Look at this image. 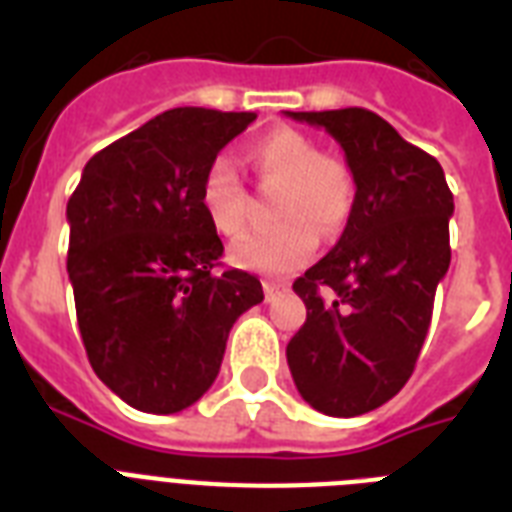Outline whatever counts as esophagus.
<instances>
[{"mask_svg":"<svg viewBox=\"0 0 512 512\" xmlns=\"http://www.w3.org/2000/svg\"><path fill=\"white\" fill-rule=\"evenodd\" d=\"M263 289H265V300H273L279 292H284V284H279V281H273V279H265Z\"/></svg>","mask_w":512,"mask_h":512,"instance_id":"esophagus-1","label":"esophagus"}]
</instances>
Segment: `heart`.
Instances as JSON below:
<instances>
[{
  "label": "heart",
  "mask_w": 512,
  "mask_h": 512,
  "mask_svg": "<svg viewBox=\"0 0 512 512\" xmlns=\"http://www.w3.org/2000/svg\"><path fill=\"white\" fill-rule=\"evenodd\" d=\"M260 183L281 188L271 231L244 236L231 247V263L247 271L284 276L303 268L319 247V231L335 233L348 223L356 180L348 164L324 156L311 138L295 130H273L249 151ZM201 212L212 231L236 239L249 220V196L239 172L225 156L207 164L199 185Z\"/></svg>",
  "instance_id": "b5f03b06"
}]
</instances>
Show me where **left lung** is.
Listing matches in <instances>:
<instances>
[{"label": "left lung", "mask_w": 512, "mask_h": 512, "mask_svg": "<svg viewBox=\"0 0 512 512\" xmlns=\"http://www.w3.org/2000/svg\"><path fill=\"white\" fill-rule=\"evenodd\" d=\"M287 116L324 127L356 180L340 241L292 284L308 316L287 364L313 409L356 417L412 377L452 260L454 196L441 164L366 108Z\"/></svg>", "instance_id": "obj_1"}]
</instances>
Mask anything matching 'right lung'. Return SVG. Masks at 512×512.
I'll list each match as a JSON object with an SVG mask.
<instances>
[{"mask_svg": "<svg viewBox=\"0 0 512 512\" xmlns=\"http://www.w3.org/2000/svg\"><path fill=\"white\" fill-rule=\"evenodd\" d=\"M255 119L164 111L92 156L68 199L66 265L84 350L140 412L196 404L236 319L263 303L257 276L220 271L223 241L199 204L207 164Z\"/></svg>", "mask_w": 512, "mask_h": 512, "instance_id": "right-lung-1", "label": "right lung"}]
</instances>
